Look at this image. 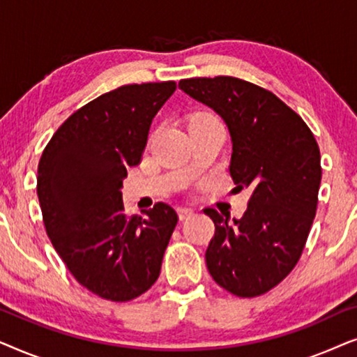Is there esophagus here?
Listing matches in <instances>:
<instances>
[{
    "mask_svg": "<svg viewBox=\"0 0 357 357\" xmlns=\"http://www.w3.org/2000/svg\"><path fill=\"white\" fill-rule=\"evenodd\" d=\"M177 213H178V219H180V221H185V219H188L190 216H192L193 209L183 206V208H178Z\"/></svg>",
    "mask_w": 357,
    "mask_h": 357,
    "instance_id": "obj_1",
    "label": "esophagus"
}]
</instances>
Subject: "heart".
Masks as SVG:
<instances>
[{
	"mask_svg": "<svg viewBox=\"0 0 357 357\" xmlns=\"http://www.w3.org/2000/svg\"><path fill=\"white\" fill-rule=\"evenodd\" d=\"M197 120H216V119H214V116H211V115H208V114H198V115L193 116L192 121H197Z\"/></svg>",
	"mask_w": 357,
	"mask_h": 357,
	"instance_id": "b5f03b06",
	"label": "heart"
}]
</instances>
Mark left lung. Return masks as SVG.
<instances>
[{
	"label": "left lung",
	"mask_w": 357,
	"mask_h": 357,
	"mask_svg": "<svg viewBox=\"0 0 357 357\" xmlns=\"http://www.w3.org/2000/svg\"><path fill=\"white\" fill-rule=\"evenodd\" d=\"M178 87L213 109L232 141L229 172L237 190L252 192L241 219L206 208L214 237L209 275L238 297L265 294L299 261L314 222L321 180L319 144L273 92L231 76L182 79Z\"/></svg>",
	"instance_id": "1"
}]
</instances>
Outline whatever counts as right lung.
Instances as JSON below:
<instances>
[{
	"instance_id": "obj_1",
	"label": "right lung",
	"mask_w": 357,
	"mask_h": 357,
	"mask_svg": "<svg viewBox=\"0 0 357 357\" xmlns=\"http://www.w3.org/2000/svg\"><path fill=\"white\" fill-rule=\"evenodd\" d=\"M174 81L128 84L75 112L43 149L37 195L47 234L77 282L107 301L126 302L149 289L177 213L155 203L126 216L121 187L138 165L151 123Z\"/></svg>"
}]
</instances>
